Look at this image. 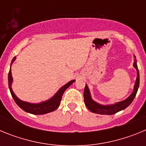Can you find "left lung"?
I'll return each instance as SVG.
<instances>
[{
    "label": "left lung",
    "mask_w": 146,
    "mask_h": 146,
    "mask_svg": "<svg viewBox=\"0 0 146 146\" xmlns=\"http://www.w3.org/2000/svg\"><path fill=\"white\" fill-rule=\"evenodd\" d=\"M133 66L137 70V79L135 86H134L133 92L131 93V95L127 99H125V100H123L122 102L116 103V104H112V105H102V104H99L97 102H94L91 99V94H90L87 85H86L83 95H84L85 104L86 105L88 109L90 111L92 112V113H97V114L113 115L115 113H118V112L121 111L122 110H124L125 108H127L132 102L134 99H135L137 92V90H138L139 85H140V74H139L138 68H137V60L135 59Z\"/></svg>",
    "instance_id": "obj_1"
}]
</instances>
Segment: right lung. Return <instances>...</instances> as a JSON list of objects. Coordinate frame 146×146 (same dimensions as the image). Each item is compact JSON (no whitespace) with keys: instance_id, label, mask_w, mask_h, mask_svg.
I'll return each instance as SVG.
<instances>
[{"instance_id":"obj_1","label":"right lung","mask_w":146,"mask_h":146,"mask_svg":"<svg viewBox=\"0 0 146 146\" xmlns=\"http://www.w3.org/2000/svg\"><path fill=\"white\" fill-rule=\"evenodd\" d=\"M15 59H16V57H15L12 59L11 66ZM8 80H9V88L10 92H11V96H12L13 99H14L15 102H16V104L21 109H23L24 111L27 112V113H31V114L33 115H43L55 110L58 108L59 105H60V100H61L62 96H63L64 91L75 81L73 80H71L70 82H69L68 83L64 85L63 87H61L59 89L58 92L51 99H50L47 101L38 103V104H32V103L26 102H23L22 100H20V99H18L16 95L13 92L12 89H11V83H12L13 78L12 76H11V68H10L9 72Z\"/></svg>"}]
</instances>
